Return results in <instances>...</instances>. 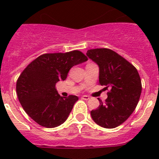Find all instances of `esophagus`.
I'll use <instances>...</instances> for the list:
<instances>
[{"label": "esophagus", "mask_w": 159, "mask_h": 159, "mask_svg": "<svg viewBox=\"0 0 159 159\" xmlns=\"http://www.w3.org/2000/svg\"><path fill=\"white\" fill-rule=\"evenodd\" d=\"M81 98H82V99H84V100H88V99H90V97L88 96V95H83Z\"/></svg>", "instance_id": "34e87169"}]
</instances>
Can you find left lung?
Masks as SVG:
<instances>
[{
  "instance_id": "obj_1",
  "label": "left lung",
  "mask_w": 159,
  "mask_h": 159,
  "mask_svg": "<svg viewBox=\"0 0 159 159\" xmlns=\"http://www.w3.org/2000/svg\"><path fill=\"white\" fill-rule=\"evenodd\" d=\"M88 58L99 67V84L105 86L107 98L99 99V107L91 111L95 123L104 128H115L133 113L142 92V83L137 69L120 55L108 48L90 49Z\"/></svg>"
}]
</instances>
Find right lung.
I'll list each match as a JSON object with an SVG mask.
<instances>
[{
  "label": "right lung",
  "instance_id": "1",
  "mask_svg": "<svg viewBox=\"0 0 159 159\" xmlns=\"http://www.w3.org/2000/svg\"><path fill=\"white\" fill-rule=\"evenodd\" d=\"M88 60L78 50L65 53H46L30 63L16 81L18 99L28 116L48 128L58 127L66 121L76 95L61 97L56 89L60 80H65L73 66Z\"/></svg>",
  "mask_w": 159,
  "mask_h": 159
}]
</instances>
